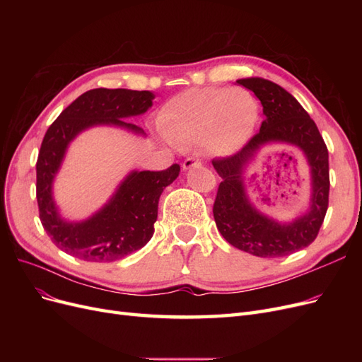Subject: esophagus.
<instances>
[{
	"mask_svg": "<svg viewBox=\"0 0 362 362\" xmlns=\"http://www.w3.org/2000/svg\"><path fill=\"white\" fill-rule=\"evenodd\" d=\"M196 166H201V160L199 158L190 157V158H187V160L182 163V169L184 170H190L192 168H196Z\"/></svg>",
	"mask_w": 362,
	"mask_h": 362,
	"instance_id": "obj_1",
	"label": "esophagus"
}]
</instances>
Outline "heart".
<instances>
[{
  "label": "heart",
  "instance_id": "1",
  "mask_svg": "<svg viewBox=\"0 0 362 362\" xmlns=\"http://www.w3.org/2000/svg\"><path fill=\"white\" fill-rule=\"evenodd\" d=\"M259 105L242 87H201L175 96L160 113L163 136L177 146L201 144L216 156L242 149L258 124Z\"/></svg>",
  "mask_w": 362,
  "mask_h": 362
}]
</instances>
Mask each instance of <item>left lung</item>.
Instances as JSON below:
<instances>
[{
    "label": "left lung",
    "mask_w": 362,
    "mask_h": 362,
    "mask_svg": "<svg viewBox=\"0 0 362 362\" xmlns=\"http://www.w3.org/2000/svg\"><path fill=\"white\" fill-rule=\"evenodd\" d=\"M261 101L259 133L226 158H214L222 177L213 206L218 233L229 245L261 258H278L310 246L323 223L329 198V156L319 128L296 98L276 83L250 76L237 80ZM298 147L310 166L312 196L309 210L290 223H279L250 202L244 185L248 163L267 144Z\"/></svg>",
    "instance_id": "1"
}]
</instances>
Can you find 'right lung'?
<instances>
[{
	"mask_svg": "<svg viewBox=\"0 0 362 362\" xmlns=\"http://www.w3.org/2000/svg\"><path fill=\"white\" fill-rule=\"evenodd\" d=\"M156 95L149 90L92 89L68 105L43 137L36 163L39 217L59 249L84 261L112 262L144 247L154 234L158 199L180 175V164L161 172L131 170L100 210L84 221L62 217L52 185L74 139L92 127H116L146 136L127 119L146 113Z\"/></svg>",
	"mask_w": 362,
	"mask_h": 362,
	"instance_id": "add662e5",
	"label": "right lung"
}]
</instances>
